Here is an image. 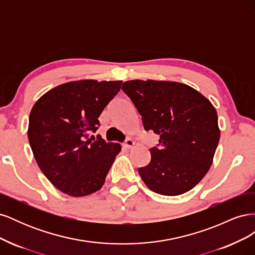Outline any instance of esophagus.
I'll return each mask as SVG.
<instances>
[{"instance_id":"1","label":"esophagus","mask_w":255,"mask_h":255,"mask_svg":"<svg viewBox=\"0 0 255 255\" xmlns=\"http://www.w3.org/2000/svg\"><path fill=\"white\" fill-rule=\"evenodd\" d=\"M134 144H135V142L130 139V138H128V139L125 141V143H123V148L130 149Z\"/></svg>"}]
</instances>
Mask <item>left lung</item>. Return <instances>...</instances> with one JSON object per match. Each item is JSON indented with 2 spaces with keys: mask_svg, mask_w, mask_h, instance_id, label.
Wrapping results in <instances>:
<instances>
[{
  "mask_svg": "<svg viewBox=\"0 0 255 255\" xmlns=\"http://www.w3.org/2000/svg\"><path fill=\"white\" fill-rule=\"evenodd\" d=\"M122 90L140 114L145 130L159 135L151 160L138 173L149 189L164 196L184 194L210 169L219 142L215 107L192 87L177 82L133 80Z\"/></svg>",
  "mask_w": 255,
  "mask_h": 255,
  "instance_id": "left-lung-1",
  "label": "left lung"
}]
</instances>
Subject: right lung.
Instances as JSON below:
<instances>
[{
	"label": "right lung",
	"instance_id": "obj_1",
	"mask_svg": "<svg viewBox=\"0 0 255 255\" xmlns=\"http://www.w3.org/2000/svg\"><path fill=\"white\" fill-rule=\"evenodd\" d=\"M122 81L82 80L61 84L38 99L29 114L27 136L34 157L47 179L71 197L101 189L121 151L96 132L98 118L118 94Z\"/></svg>",
	"mask_w": 255,
	"mask_h": 255
}]
</instances>
